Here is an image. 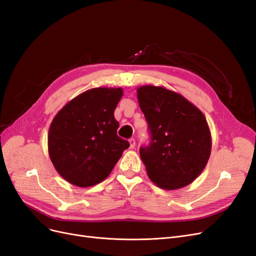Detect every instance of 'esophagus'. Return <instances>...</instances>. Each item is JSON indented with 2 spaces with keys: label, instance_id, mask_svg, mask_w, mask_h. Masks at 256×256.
Here are the masks:
<instances>
[{
  "label": "esophagus",
  "instance_id": "1",
  "mask_svg": "<svg viewBox=\"0 0 256 256\" xmlns=\"http://www.w3.org/2000/svg\"><path fill=\"white\" fill-rule=\"evenodd\" d=\"M129 144H130V148L134 150V147H136V140H134V138H130Z\"/></svg>",
  "mask_w": 256,
  "mask_h": 256
}]
</instances>
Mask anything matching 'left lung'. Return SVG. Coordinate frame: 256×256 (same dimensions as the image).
I'll return each instance as SVG.
<instances>
[{"label": "left lung", "instance_id": "8db88e82", "mask_svg": "<svg viewBox=\"0 0 256 256\" xmlns=\"http://www.w3.org/2000/svg\"><path fill=\"white\" fill-rule=\"evenodd\" d=\"M136 92L152 136L150 145L140 148L147 175L164 190L184 188L203 172L210 157L205 116L188 99L164 86L143 85Z\"/></svg>", "mask_w": 256, "mask_h": 256}]
</instances>
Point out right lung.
Listing matches in <instances>:
<instances>
[{
    "label": "right lung",
    "instance_id": "obj_1",
    "mask_svg": "<svg viewBox=\"0 0 256 256\" xmlns=\"http://www.w3.org/2000/svg\"><path fill=\"white\" fill-rule=\"evenodd\" d=\"M122 88H95L67 102L54 116L48 132L52 164L65 180L90 187L104 180L129 147L118 136L114 111Z\"/></svg>",
    "mask_w": 256,
    "mask_h": 256
}]
</instances>
